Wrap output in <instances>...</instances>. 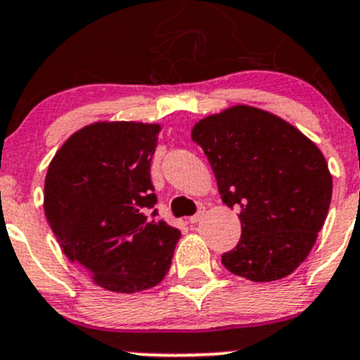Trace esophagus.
Returning a JSON list of instances; mask_svg holds the SVG:
<instances>
[{"instance_id":"esophagus-1","label":"esophagus","mask_w":360,"mask_h":360,"mask_svg":"<svg viewBox=\"0 0 360 360\" xmlns=\"http://www.w3.org/2000/svg\"><path fill=\"white\" fill-rule=\"evenodd\" d=\"M204 214H205V207H198V211L195 212L193 216H190V223H197Z\"/></svg>"}]
</instances>
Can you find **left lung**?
<instances>
[{"instance_id":"1","label":"left lung","mask_w":360,"mask_h":360,"mask_svg":"<svg viewBox=\"0 0 360 360\" xmlns=\"http://www.w3.org/2000/svg\"><path fill=\"white\" fill-rule=\"evenodd\" d=\"M191 139L211 163L221 200L240 211V239L221 264L251 281L294 273L311 251L333 197L322 151L290 123L250 105L204 117Z\"/></svg>"}]
</instances>
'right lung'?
<instances>
[{
    "label": "right lung",
    "instance_id": "obj_1",
    "mask_svg": "<svg viewBox=\"0 0 360 360\" xmlns=\"http://www.w3.org/2000/svg\"><path fill=\"white\" fill-rule=\"evenodd\" d=\"M160 124L112 121L75 131L45 176L44 209L63 253L95 285L134 294L169 273L181 232L156 221L151 160Z\"/></svg>",
    "mask_w": 360,
    "mask_h": 360
}]
</instances>
